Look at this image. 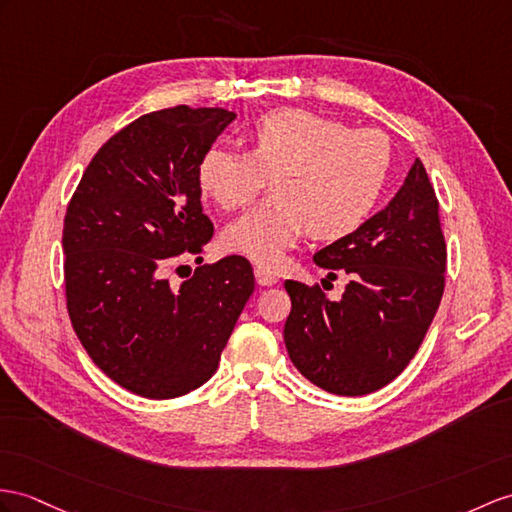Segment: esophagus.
<instances>
[{
  "label": "esophagus",
  "instance_id": "obj_1",
  "mask_svg": "<svg viewBox=\"0 0 512 512\" xmlns=\"http://www.w3.org/2000/svg\"><path fill=\"white\" fill-rule=\"evenodd\" d=\"M254 276H256V282H258L260 286H273V284H278V280H280V278L276 276V273L265 269V267H256Z\"/></svg>",
  "mask_w": 512,
  "mask_h": 512
}]
</instances>
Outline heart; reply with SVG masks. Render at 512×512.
Here are the masks:
<instances>
[{
    "instance_id": "heart-1",
    "label": "heart",
    "mask_w": 512,
    "mask_h": 512,
    "mask_svg": "<svg viewBox=\"0 0 512 512\" xmlns=\"http://www.w3.org/2000/svg\"><path fill=\"white\" fill-rule=\"evenodd\" d=\"M247 154L210 147L199 160L197 182L223 210H239L265 189L267 202L223 232V245L256 265L278 267L308 234L339 241L376 210L391 173V143L378 130L304 108H278L247 130Z\"/></svg>"
}]
</instances>
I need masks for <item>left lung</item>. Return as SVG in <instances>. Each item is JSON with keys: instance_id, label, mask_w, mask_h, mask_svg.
<instances>
[{"instance_id": "1", "label": "left lung", "mask_w": 512, "mask_h": 512, "mask_svg": "<svg viewBox=\"0 0 512 512\" xmlns=\"http://www.w3.org/2000/svg\"><path fill=\"white\" fill-rule=\"evenodd\" d=\"M315 263L350 276L339 302L319 286L286 280L291 315L284 343L293 365L319 389L367 395L395 380L417 354L445 289L447 249L439 199L417 158L402 189Z\"/></svg>"}]
</instances>
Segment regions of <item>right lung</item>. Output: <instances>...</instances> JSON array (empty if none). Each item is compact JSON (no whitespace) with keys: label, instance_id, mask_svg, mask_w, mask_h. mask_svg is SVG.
Segmentation results:
<instances>
[{"label":"right lung","instance_id":"obj_1","mask_svg":"<svg viewBox=\"0 0 512 512\" xmlns=\"http://www.w3.org/2000/svg\"><path fill=\"white\" fill-rule=\"evenodd\" d=\"M234 117L189 106L139 117L99 147L67 206L73 330L110 380L149 400L186 395L213 378L254 293L243 256L197 267L180 286L165 276L213 239L197 167Z\"/></svg>","mask_w":512,"mask_h":512}]
</instances>
